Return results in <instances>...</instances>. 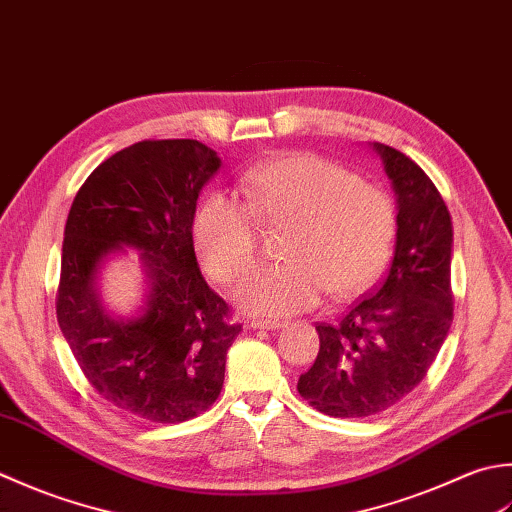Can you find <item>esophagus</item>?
I'll use <instances>...</instances> for the list:
<instances>
[{"instance_id": "obj_1", "label": "esophagus", "mask_w": 512, "mask_h": 512, "mask_svg": "<svg viewBox=\"0 0 512 512\" xmlns=\"http://www.w3.org/2000/svg\"><path fill=\"white\" fill-rule=\"evenodd\" d=\"M249 327H252V329H269V331H274V329L283 327V322H280V320H269V318H254V320H249Z\"/></svg>"}]
</instances>
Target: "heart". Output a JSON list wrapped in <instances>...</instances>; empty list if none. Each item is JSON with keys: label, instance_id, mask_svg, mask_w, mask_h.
<instances>
[{"label": "heart", "instance_id": "b5f03b06", "mask_svg": "<svg viewBox=\"0 0 512 512\" xmlns=\"http://www.w3.org/2000/svg\"><path fill=\"white\" fill-rule=\"evenodd\" d=\"M249 205L214 192L198 207L194 243L203 269L234 283L254 265L258 221L291 227L280 267H258L236 287L238 307L289 316L327 294L347 300L367 291L389 263L395 238L391 196L314 154H285L245 176Z\"/></svg>", "mask_w": 512, "mask_h": 512}]
</instances>
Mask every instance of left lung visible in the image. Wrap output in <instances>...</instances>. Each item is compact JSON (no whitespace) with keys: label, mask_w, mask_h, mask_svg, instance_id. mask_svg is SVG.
Listing matches in <instances>:
<instances>
[{"label":"left lung","mask_w":512,"mask_h":512,"mask_svg":"<svg viewBox=\"0 0 512 512\" xmlns=\"http://www.w3.org/2000/svg\"><path fill=\"white\" fill-rule=\"evenodd\" d=\"M395 192L398 232L384 283L336 325L316 327L320 351L298 393L331 417L387 411L424 380L451 331L453 223L440 192L409 156L373 143Z\"/></svg>","instance_id":"8db88e82"}]
</instances>
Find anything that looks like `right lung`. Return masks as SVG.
I'll return each instance as SVG.
<instances>
[{"mask_svg":"<svg viewBox=\"0 0 512 512\" xmlns=\"http://www.w3.org/2000/svg\"><path fill=\"white\" fill-rule=\"evenodd\" d=\"M218 154L192 139L134 143L88 176L72 201L57 320L103 400L150 422H185L210 409L225 358L243 327L198 269L192 223ZM140 252L142 305L114 315L100 296L102 269Z\"/></svg>","mask_w":512,"mask_h":512,"instance_id":"1","label":"right lung"}]
</instances>
